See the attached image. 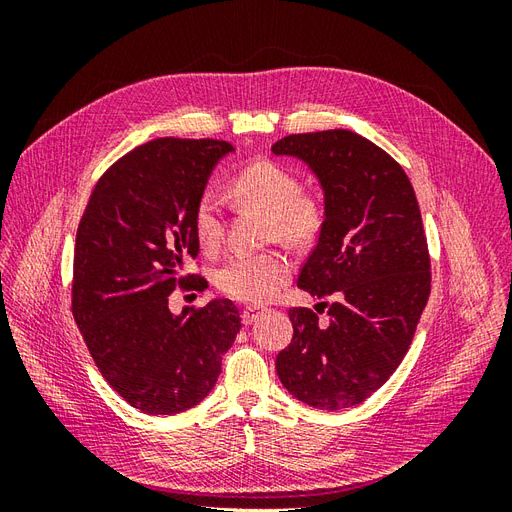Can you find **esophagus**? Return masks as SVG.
I'll return each instance as SVG.
<instances>
[{
    "label": "esophagus",
    "mask_w": 512,
    "mask_h": 512,
    "mask_svg": "<svg viewBox=\"0 0 512 512\" xmlns=\"http://www.w3.org/2000/svg\"><path fill=\"white\" fill-rule=\"evenodd\" d=\"M262 314H265V312H262L260 307H245L243 314H241V322L245 324V327H250V324H254Z\"/></svg>",
    "instance_id": "34e87169"
}]
</instances>
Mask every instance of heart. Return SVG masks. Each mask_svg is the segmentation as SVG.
I'll list each match as a JSON object with an SVG mask.
<instances>
[{
  "mask_svg": "<svg viewBox=\"0 0 512 512\" xmlns=\"http://www.w3.org/2000/svg\"><path fill=\"white\" fill-rule=\"evenodd\" d=\"M228 192L241 207L267 213L269 230L277 241L301 247L312 243L324 224V207L314 194L301 192L294 173L271 160H256L237 170ZM194 237L203 252H215L224 237L218 198L211 192L196 200L192 215ZM290 277V262L280 252L235 254L215 269L213 282L226 297L243 303L271 301Z\"/></svg>",
  "mask_w": 512,
  "mask_h": 512,
  "instance_id": "obj_1",
  "label": "heart"
}]
</instances>
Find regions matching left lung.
I'll return each instance as SVG.
<instances>
[{
	"mask_svg": "<svg viewBox=\"0 0 512 512\" xmlns=\"http://www.w3.org/2000/svg\"><path fill=\"white\" fill-rule=\"evenodd\" d=\"M271 151L301 160L320 183L324 224L297 286L333 297L318 303L329 307L327 324L312 309H290L294 333L275 359L277 376L307 406L352 408L391 378L427 305L421 211L404 168L359 134H290Z\"/></svg>",
	"mask_w": 512,
	"mask_h": 512,
	"instance_id": "left-lung-1",
	"label": "left lung"
}]
</instances>
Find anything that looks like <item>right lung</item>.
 Here are the masks:
<instances>
[{
  "mask_svg": "<svg viewBox=\"0 0 512 512\" xmlns=\"http://www.w3.org/2000/svg\"><path fill=\"white\" fill-rule=\"evenodd\" d=\"M232 151L211 138H158L132 149L100 177L76 230L74 320L104 380L145 414L200 404L241 329L228 299L179 316L168 309L175 286L196 280L183 275L198 256L194 207Z\"/></svg>",
  "mask_w": 512,
  "mask_h": 512,
  "instance_id": "right-lung-1",
  "label": "right lung"
}]
</instances>
